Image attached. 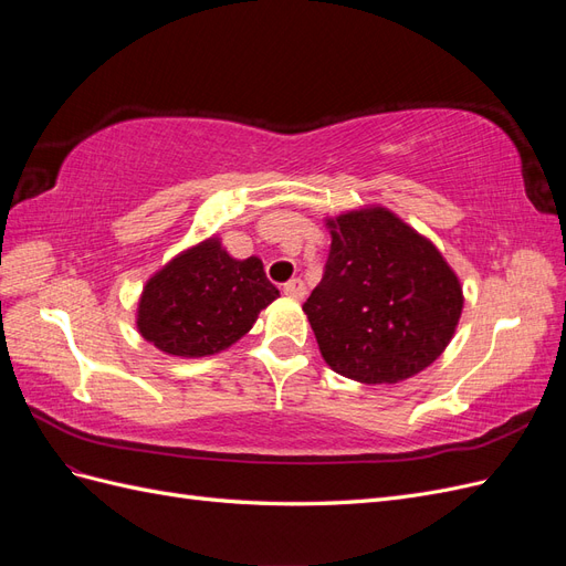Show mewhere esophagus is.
<instances>
[{
  "instance_id": "esophagus-1",
  "label": "esophagus",
  "mask_w": 566,
  "mask_h": 566,
  "mask_svg": "<svg viewBox=\"0 0 566 566\" xmlns=\"http://www.w3.org/2000/svg\"><path fill=\"white\" fill-rule=\"evenodd\" d=\"M283 293L290 297V300H304V295H306V285H304V281L302 279H293V281H287L285 285H283Z\"/></svg>"
}]
</instances>
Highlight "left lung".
I'll list each match as a JSON object with an SVG mask.
<instances>
[{"label": "left lung", "mask_w": 566, "mask_h": 566, "mask_svg": "<svg viewBox=\"0 0 566 566\" xmlns=\"http://www.w3.org/2000/svg\"><path fill=\"white\" fill-rule=\"evenodd\" d=\"M323 221L331 254L302 306L323 361L364 385H394L432 366L465 304L447 256L385 205Z\"/></svg>", "instance_id": "obj_1"}]
</instances>
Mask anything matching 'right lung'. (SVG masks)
<instances>
[{
    "mask_svg": "<svg viewBox=\"0 0 566 566\" xmlns=\"http://www.w3.org/2000/svg\"><path fill=\"white\" fill-rule=\"evenodd\" d=\"M281 297L260 256L235 260L214 233L188 245L146 281L136 331L163 354L202 358L250 333L260 312Z\"/></svg>",
    "mask_w": 566,
    "mask_h": 566,
    "instance_id": "right-lung-1",
    "label": "right lung"
}]
</instances>
